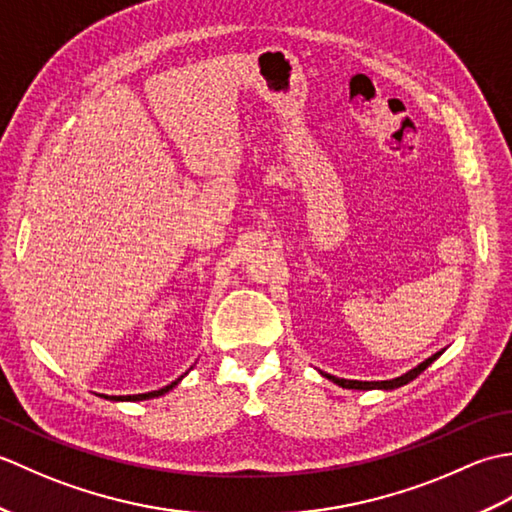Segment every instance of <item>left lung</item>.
Returning a JSON list of instances; mask_svg holds the SVG:
<instances>
[{"label": "left lung", "mask_w": 512, "mask_h": 512, "mask_svg": "<svg viewBox=\"0 0 512 512\" xmlns=\"http://www.w3.org/2000/svg\"><path fill=\"white\" fill-rule=\"evenodd\" d=\"M442 352H436L433 356H429L427 361H422L418 367H413V369H409L407 374H402V376H398V378H391V380H347V378H336V376H332V374H323L325 378L328 380H332V383H336L339 387H343V389H396V387H402V385H407L409 380H413L416 376H420L424 369H427L433 361H436V358L440 356Z\"/></svg>", "instance_id": "8db88e82"}]
</instances>
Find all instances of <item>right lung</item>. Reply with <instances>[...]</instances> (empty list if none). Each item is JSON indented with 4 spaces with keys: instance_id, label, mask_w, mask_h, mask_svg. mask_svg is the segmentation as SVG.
Returning a JSON list of instances; mask_svg holds the SVG:
<instances>
[{
    "instance_id": "1",
    "label": "right lung",
    "mask_w": 512,
    "mask_h": 512,
    "mask_svg": "<svg viewBox=\"0 0 512 512\" xmlns=\"http://www.w3.org/2000/svg\"><path fill=\"white\" fill-rule=\"evenodd\" d=\"M180 380H182V376L173 380L171 385L162 387V389H156V391H147V394H136V396H105V394H103V398H107V400H114V402H121V400H149V398H158V396H162V394H167L169 389L176 387V385L180 383Z\"/></svg>"
}]
</instances>
